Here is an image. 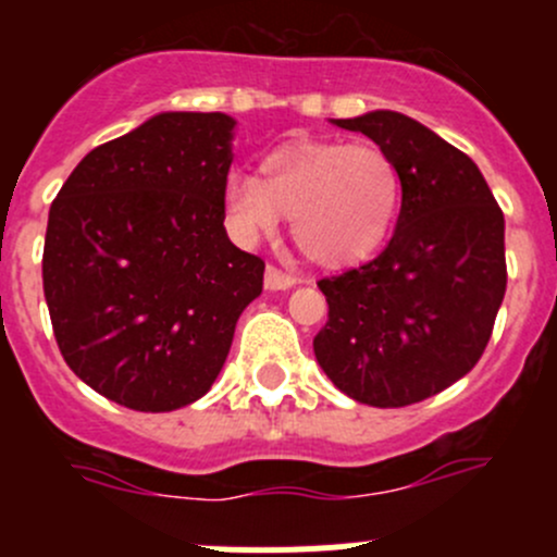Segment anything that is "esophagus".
<instances>
[{
	"instance_id": "obj_1",
	"label": "esophagus",
	"mask_w": 557,
	"mask_h": 557,
	"mask_svg": "<svg viewBox=\"0 0 557 557\" xmlns=\"http://www.w3.org/2000/svg\"><path fill=\"white\" fill-rule=\"evenodd\" d=\"M263 285H267L269 290H285V288H290V285H296V277H294V274L283 272L280 267H274V263H269L267 277H263Z\"/></svg>"
}]
</instances>
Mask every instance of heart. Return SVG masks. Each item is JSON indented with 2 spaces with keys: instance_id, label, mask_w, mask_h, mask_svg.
I'll use <instances>...</instances> for the list:
<instances>
[{
  "instance_id": "heart-1",
  "label": "heart",
  "mask_w": 557,
  "mask_h": 557,
  "mask_svg": "<svg viewBox=\"0 0 557 557\" xmlns=\"http://www.w3.org/2000/svg\"><path fill=\"white\" fill-rule=\"evenodd\" d=\"M223 201L243 237L274 232L290 215V237L310 261L345 267L383 245L401 201V174L374 143L299 139L272 150L261 177L228 174Z\"/></svg>"
}]
</instances>
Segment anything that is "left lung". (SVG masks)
Instances as JSON below:
<instances>
[{
  "mask_svg": "<svg viewBox=\"0 0 557 557\" xmlns=\"http://www.w3.org/2000/svg\"><path fill=\"white\" fill-rule=\"evenodd\" d=\"M401 174L396 232L377 258L318 280L329 320L314 358L350 398L407 407L469 374L507 290L504 212L474 161L401 112L334 121Z\"/></svg>",
  "mask_w": 557,
  "mask_h": 557,
  "instance_id": "8db88e82",
  "label": "left lung"
}]
</instances>
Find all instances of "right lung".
<instances>
[{
	"mask_svg": "<svg viewBox=\"0 0 557 557\" xmlns=\"http://www.w3.org/2000/svg\"><path fill=\"white\" fill-rule=\"evenodd\" d=\"M234 121L161 112L94 148L50 205L42 288L66 367L137 412L210 391L263 258L232 245Z\"/></svg>",
	"mask_w": 557,
	"mask_h": 557,
	"instance_id": "add662e5",
	"label": "right lung"
}]
</instances>
